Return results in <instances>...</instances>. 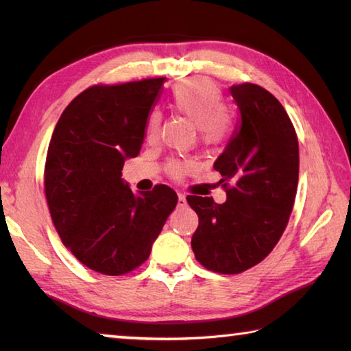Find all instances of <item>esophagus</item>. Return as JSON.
I'll return each mask as SVG.
<instances>
[{
    "instance_id": "obj_1",
    "label": "esophagus",
    "mask_w": 351,
    "mask_h": 351,
    "mask_svg": "<svg viewBox=\"0 0 351 351\" xmlns=\"http://www.w3.org/2000/svg\"><path fill=\"white\" fill-rule=\"evenodd\" d=\"M187 204V199H186V195L182 193H178V206L180 207H184Z\"/></svg>"
}]
</instances>
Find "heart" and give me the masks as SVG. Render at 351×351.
<instances>
[{"mask_svg":"<svg viewBox=\"0 0 351 351\" xmlns=\"http://www.w3.org/2000/svg\"><path fill=\"white\" fill-rule=\"evenodd\" d=\"M171 105L180 114L189 119V122L199 128L201 138L207 144H217L228 134L229 121L223 111L221 93L215 83L206 77H193L176 85L171 93ZM159 122L161 117L158 112H153L148 117V139H153L158 134ZM187 167L189 164L173 162L170 165V173L180 176Z\"/></svg>","mask_w":351,"mask_h":351,"instance_id":"b5f03b06","label":"heart"}]
</instances>
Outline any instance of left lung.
Returning a JSON list of instances; mask_svg holds the SVG:
<instances>
[{
    "label": "left lung",
    "instance_id": "left-lung-1",
    "mask_svg": "<svg viewBox=\"0 0 351 351\" xmlns=\"http://www.w3.org/2000/svg\"><path fill=\"white\" fill-rule=\"evenodd\" d=\"M240 119L213 169L228 198L189 195L199 224L192 249L204 268L240 274L268 255L280 240L293 210L299 181V142L282 104L265 88H229Z\"/></svg>",
    "mask_w": 351,
    "mask_h": 351
}]
</instances>
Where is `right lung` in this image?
Segmentation results:
<instances>
[{
    "instance_id": "right-lung-1",
    "label": "right lung",
    "mask_w": 351,
    "mask_h": 351,
    "mask_svg": "<svg viewBox=\"0 0 351 351\" xmlns=\"http://www.w3.org/2000/svg\"><path fill=\"white\" fill-rule=\"evenodd\" d=\"M164 79L91 86L62 112L47 148L45 192L63 245L88 268L121 276L152 252L176 207L173 189L133 192L123 162L144 144Z\"/></svg>"
}]
</instances>
